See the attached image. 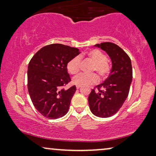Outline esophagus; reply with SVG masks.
<instances>
[{"label":"esophagus","mask_w":156,"mask_h":156,"mask_svg":"<svg viewBox=\"0 0 156 156\" xmlns=\"http://www.w3.org/2000/svg\"><path fill=\"white\" fill-rule=\"evenodd\" d=\"M80 88V86H76V88H77V89H79Z\"/></svg>","instance_id":"esophagus-1"}]
</instances>
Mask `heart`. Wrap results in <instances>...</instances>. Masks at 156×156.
Instances as JSON below:
<instances>
[{"mask_svg":"<svg viewBox=\"0 0 156 156\" xmlns=\"http://www.w3.org/2000/svg\"><path fill=\"white\" fill-rule=\"evenodd\" d=\"M88 56L93 63V71H96L101 78H104L108 75L110 72V66L107 63V57L105 54L98 50H91L88 53ZM80 66V56H76L68 62L67 68L68 72L71 74H76L79 71ZM98 81V77L96 74L80 73L73 78V83L76 86H87L91 84H95Z\"/></svg>","mask_w":156,"mask_h":156,"instance_id":"heart-1","label":"heart"}]
</instances>
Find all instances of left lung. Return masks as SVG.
Listing matches in <instances>:
<instances>
[{
  "label": "left lung",
  "mask_w": 156,
  "mask_h": 156,
  "mask_svg": "<svg viewBox=\"0 0 156 156\" xmlns=\"http://www.w3.org/2000/svg\"><path fill=\"white\" fill-rule=\"evenodd\" d=\"M94 46L108 54L112 68L104 82L97 86L98 90L91 91L88 96L89 107L97 117L108 118L119 111L127 98L133 79L131 61L126 52L115 43H101Z\"/></svg>",
  "instance_id": "1"
}]
</instances>
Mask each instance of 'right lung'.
<instances>
[{"label": "right lung", "instance_id": "right-lung-1", "mask_svg": "<svg viewBox=\"0 0 156 156\" xmlns=\"http://www.w3.org/2000/svg\"><path fill=\"white\" fill-rule=\"evenodd\" d=\"M79 49L59 43L43 47L33 55L28 67V89L37 111L48 119L68 113L76 87L62 88L70 81L67 65L79 55Z\"/></svg>", "mask_w": 156, "mask_h": 156}]
</instances>
